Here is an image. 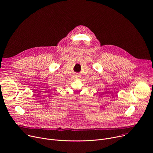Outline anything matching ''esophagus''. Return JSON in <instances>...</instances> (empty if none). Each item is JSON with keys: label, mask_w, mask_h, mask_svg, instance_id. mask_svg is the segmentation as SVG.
Wrapping results in <instances>:
<instances>
[{"label": "esophagus", "mask_w": 153, "mask_h": 153, "mask_svg": "<svg viewBox=\"0 0 153 153\" xmlns=\"http://www.w3.org/2000/svg\"><path fill=\"white\" fill-rule=\"evenodd\" d=\"M75 76H76V77H79V75H76Z\"/></svg>", "instance_id": "obj_1"}]
</instances>
